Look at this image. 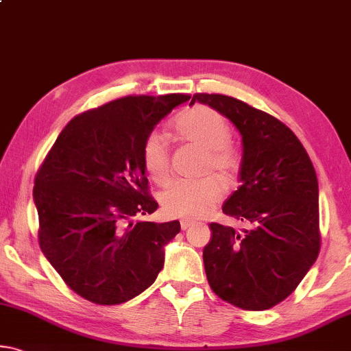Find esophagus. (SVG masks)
Here are the masks:
<instances>
[{
	"label": "esophagus",
	"instance_id": "esophagus-1",
	"mask_svg": "<svg viewBox=\"0 0 351 351\" xmlns=\"http://www.w3.org/2000/svg\"><path fill=\"white\" fill-rule=\"evenodd\" d=\"M193 224H194V221H191V219H182V221H180V228H182L183 230H186L188 228H191Z\"/></svg>",
	"mask_w": 351,
	"mask_h": 351
}]
</instances>
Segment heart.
<instances>
[{
	"label": "heart",
	"mask_w": 351,
	"mask_h": 351,
	"mask_svg": "<svg viewBox=\"0 0 351 351\" xmlns=\"http://www.w3.org/2000/svg\"><path fill=\"white\" fill-rule=\"evenodd\" d=\"M174 132L183 141L204 150L199 180H179L161 194V206L166 215L177 218H201L223 197L221 182L230 183L240 171V155L229 143L230 127L219 111L206 105L186 110L174 121ZM145 174L157 185L171 179V160L166 138L160 132H150L141 149ZM217 175L219 178L214 177Z\"/></svg>",
	"instance_id": "b5f03b06"
}]
</instances>
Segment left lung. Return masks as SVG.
I'll use <instances>...</instances> for the list:
<instances>
[{
    "label": "left lung",
    "mask_w": 351,
    "mask_h": 351,
    "mask_svg": "<svg viewBox=\"0 0 351 351\" xmlns=\"http://www.w3.org/2000/svg\"><path fill=\"white\" fill-rule=\"evenodd\" d=\"M194 101L219 111L241 134V185L223 212L251 224L241 232L210 224L202 254L207 281L240 309H269L298 287L319 257L314 165L295 133L268 112L223 94H194Z\"/></svg>",
    "instance_id": "1"
}]
</instances>
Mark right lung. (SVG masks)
<instances>
[{
	"instance_id": "obj_1",
	"label": "right lung",
	"mask_w": 351,
	"mask_h": 351,
	"mask_svg": "<svg viewBox=\"0 0 351 351\" xmlns=\"http://www.w3.org/2000/svg\"><path fill=\"white\" fill-rule=\"evenodd\" d=\"M188 94L127 95L75 116L37 171L39 245L75 293L95 304L134 298L157 279L179 221L150 223L143 143Z\"/></svg>"
}]
</instances>
